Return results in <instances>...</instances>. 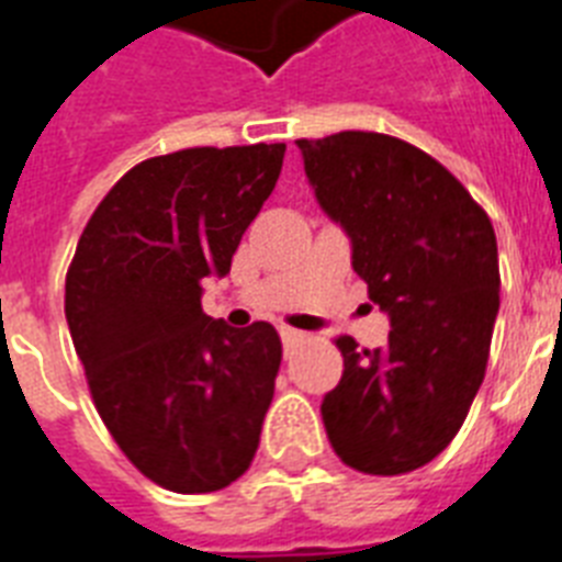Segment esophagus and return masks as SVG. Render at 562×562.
Here are the masks:
<instances>
[{
	"label": "esophagus",
	"instance_id": "obj_1",
	"mask_svg": "<svg viewBox=\"0 0 562 562\" xmlns=\"http://www.w3.org/2000/svg\"><path fill=\"white\" fill-rule=\"evenodd\" d=\"M280 337H282V342H285V346H291V342H296V339H303V331H296V328H289V325H282Z\"/></svg>",
	"mask_w": 562,
	"mask_h": 562
}]
</instances>
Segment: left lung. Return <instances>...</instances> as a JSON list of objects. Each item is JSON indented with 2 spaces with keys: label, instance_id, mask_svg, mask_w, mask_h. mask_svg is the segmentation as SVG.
<instances>
[{
  "label": "left lung",
  "instance_id": "left-lung-1",
  "mask_svg": "<svg viewBox=\"0 0 562 562\" xmlns=\"http://www.w3.org/2000/svg\"><path fill=\"white\" fill-rule=\"evenodd\" d=\"M325 216L389 314V346L339 337L342 376L323 397L325 434L362 474L431 463L477 394L499 311L492 220L437 159L369 131L296 139Z\"/></svg>",
  "mask_w": 562,
  "mask_h": 562
}]
</instances>
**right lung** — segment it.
I'll use <instances>...</instances> for the list:
<instances>
[{
	"label": "right lung",
	"instance_id": "obj_1",
	"mask_svg": "<svg viewBox=\"0 0 562 562\" xmlns=\"http://www.w3.org/2000/svg\"><path fill=\"white\" fill-rule=\"evenodd\" d=\"M285 145L188 148L131 168L85 225L65 317L93 403L125 457L179 494L251 465L282 346L273 325L202 311L271 196Z\"/></svg>",
	"mask_w": 562,
	"mask_h": 562
}]
</instances>
